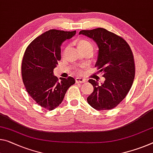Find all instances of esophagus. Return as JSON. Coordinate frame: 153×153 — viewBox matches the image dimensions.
I'll use <instances>...</instances> for the list:
<instances>
[{"label": "esophagus", "instance_id": "esophagus-1", "mask_svg": "<svg viewBox=\"0 0 153 153\" xmlns=\"http://www.w3.org/2000/svg\"><path fill=\"white\" fill-rule=\"evenodd\" d=\"M76 83H86V79L82 78V77H77L76 78Z\"/></svg>", "mask_w": 153, "mask_h": 153}]
</instances>
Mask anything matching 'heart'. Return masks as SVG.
I'll return each mask as SVG.
<instances>
[{"instance_id":"b5f03b06","label":"heart","mask_w":153,"mask_h":153,"mask_svg":"<svg viewBox=\"0 0 153 153\" xmlns=\"http://www.w3.org/2000/svg\"><path fill=\"white\" fill-rule=\"evenodd\" d=\"M75 44L77 45V49L79 51L82 50H90L93 52V46L91 42L86 39L79 38L75 42Z\"/></svg>"}]
</instances>
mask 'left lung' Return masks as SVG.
Here are the masks:
<instances>
[{
    "label": "left lung",
    "mask_w": 153,
    "mask_h": 153,
    "mask_svg": "<svg viewBox=\"0 0 153 153\" xmlns=\"http://www.w3.org/2000/svg\"><path fill=\"white\" fill-rule=\"evenodd\" d=\"M79 35L91 38L99 48L94 67L103 74L105 81L88 80L94 91L87 98L92 108L97 110H111L127 96L135 77V63L132 51L122 37L105 28L81 30Z\"/></svg>",
    "instance_id": "left-lung-1"
}]
</instances>
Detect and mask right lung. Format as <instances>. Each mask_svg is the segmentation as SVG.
Masks as SVG:
<instances>
[{"instance_id":"right-lung-1","label":"right lung","mask_w":153,"mask_h":153,"mask_svg":"<svg viewBox=\"0 0 153 153\" xmlns=\"http://www.w3.org/2000/svg\"><path fill=\"white\" fill-rule=\"evenodd\" d=\"M76 31L52 29L35 39L26 48L22 63V76L26 91L40 106L52 110L63 100L75 79L54 76V69L60 60V46Z\"/></svg>"}]
</instances>
